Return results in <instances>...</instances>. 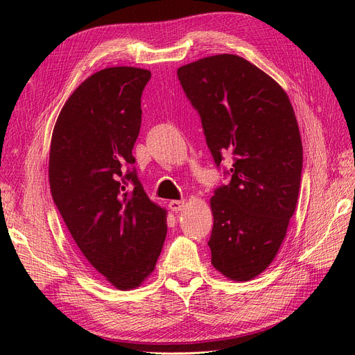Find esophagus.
<instances>
[{
	"label": "esophagus",
	"mask_w": 355,
	"mask_h": 355,
	"mask_svg": "<svg viewBox=\"0 0 355 355\" xmlns=\"http://www.w3.org/2000/svg\"><path fill=\"white\" fill-rule=\"evenodd\" d=\"M186 207V202L184 200H171L169 202V209L173 212H178V211H182V209Z\"/></svg>",
	"instance_id": "1"
}]
</instances>
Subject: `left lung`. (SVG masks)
Instances as JSON below:
<instances>
[{
	"mask_svg": "<svg viewBox=\"0 0 355 355\" xmlns=\"http://www.w3.org/2000/svg\"><path fill=\"white\" fill-rule=\"evenodd\" d=\"M177 76L215 164L232 159L231 181L211 199L212 265L228 279H253L278 254L297 206L303 144L293 105L270 76L239 55L206 57Z\"/></svg>",
	"mask_w": 355,
	"mask_h": 355,
	"instance_id": "obj_1",
	"label": "left lung"
}]
</instances>
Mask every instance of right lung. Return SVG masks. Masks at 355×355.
I'll return each instance as SVG.
<instances>
[{
	"label": "right lung",
	"instance_id": "right-lung-1",
	"mask_svg": "<svg viewBox=\"0 0 355 355\" xmlns=\"http://www.w3.org/2000/svg\"><path fill=\"white\" fill-rule=\"evenodd\" d=\"M149 78L136 67L92 74L64 103L51 139L52 199L82 254L123 291L153 272L166 237V211L130 168Z\"/></svg>",
	"mask_w": 355,
	"mask_h": 355
}]
</instances>
